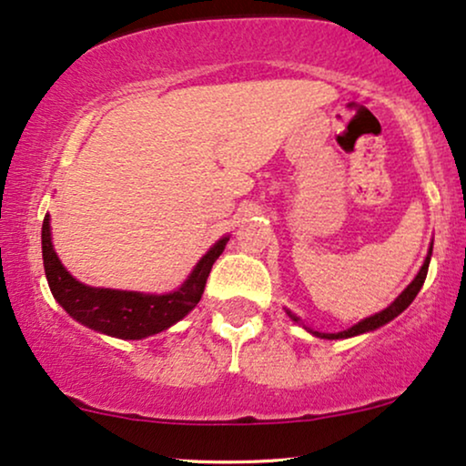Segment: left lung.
Returning a JSON list of instances; mask_svg holds the SVG:
<instances>
[{
	"mask_svg": "<svg viewBox=\"0 0 466 466\" xmlns=\"http://www.w3.org/2000/svg\"><path fill=\"white\" fill-rule=\"evenodd\" d=\"M430 256H432V243H430L428 256H426V260H423V264H421L420 273H417V275H415V279L410 281V284L406 286L404 290L398 294V297H396V301H393L391 305H387L385 309H380L379 314H374V316H368V318H363V320H359L357 325H352L350 329H346V331H339V333H320V331H314V329L305 327L303 322H301V318H299L297 314H292L290 309H286V314L290 316V320L297 322V325H301V327L305 329V331L311 333V335H316V338H320V339H346V338H355V335H361V333L376 331V329H380L382 325H387V322H391L393 318H398L400 314H402V311H404L406 308H409L410 303L415 301L417 292L421 290L423 281H426L428 267H430Z\"/></svg>",
	"mask_w": 466,
	"mask_h": 466,
	"instance_id": "8db88e82",
	"label": "left lung"
}]
</instances>
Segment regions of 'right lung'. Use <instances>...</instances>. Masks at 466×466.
<instances>
[{"label": "right lung", "instance_id": "add662e5", "mask_svg": "<svg viewBox=\"0 0 466 466\" xmlns=\"http://www.w3.org/2000/svg\"><path fill=\"white\" fill-rule=\"evenodd\" d=\"M229 237H221L199 258L182 284L172 292L150 294L135 290H114L81 284L60 262L51 240V217L43 221V264L51 294L62 309L92 329L117 339H144L161 333L182 320L202 299L206 279L217 258L226 249Z\"/></svg>", "mask_w": 466, "mask_h": 466}]
</instances>
